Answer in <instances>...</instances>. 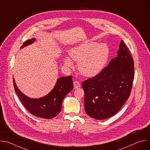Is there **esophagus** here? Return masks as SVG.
<instances>
[{
  "label": "esophagus",
  "mask_w": 150,
  "mask_h": 150,
  "mask_svg": "<svg viewBox=\"0 0 150 150\" xmlns=\"http://www.w3.org/2000/svg\"><path fill=\"white\" fill-rule=\"evenodd\" d=\"M73 84H74V87L75 88H79V87H80L81 86V84H80V82H79V81H77V80L74 81V83H73Z\"/></svg>",
  "instance_id": "34e87169"
}]
</instances>
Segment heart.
I'll return each mask as SVG.
<instances>
[{
	"mask_svg": "<svg viewBox=\"0 0 150 150\" xmlns=\"http://www.w3.org/2000/svg\"><path fill=\"white\" fill-rule=\"evenodd\" d=\"M109 55V48L107 44L93 42L80 45L70 51L71 57L78 62V68L81 74L92 77L99 74L105 67ZM65 64L73 66L71 59L66 57Z\"/></svg>",
	"mask_w": 150,
	"mask_h": 150,
	"instance_id": "heart-1",
	"label": "heart"
}]
</instances>
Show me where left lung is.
<instances>
[{"label":"left lung","mask_w":150,"mask_h":150,"mask_svg":"<svg viewBox=\"0 0 150 150\" xmlns=\"http://www.w3.org/2000/svg\"><path fill=\"white\" fill-rule=\"evenodd\" d=\"M134 79V59L122 40L117 56L99 74L81 84L86 113L97 119L115 115L128 99Z\"/></svg>","instance_id":"left-lung-1"}]
</instances>
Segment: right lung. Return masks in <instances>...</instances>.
Listing matches in <instances>:
<instances>
[{
	"label": "right lung",
	"mask_w": 150,
	"mask_h": 150,
	"mask_svg": "<svg viewBox=\"0 0 150 150\" xmlns=\"http://www.w3.org/2000/svg\"><path fill=\"white\" fill-rule=\"evenodd\" d=\"M34 41V38L26 40L21 48L31 44ZM72 78V76H69L58 79L52 91L47 96L40 99L26 97L18 89L13 79V83L16 93L30 113L41 118L51 119L60 112L64 97L73 89Z\"/></svg>",
	"instance_id": "right-lung-1"
}]
</instances>
